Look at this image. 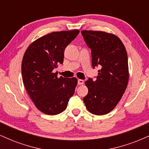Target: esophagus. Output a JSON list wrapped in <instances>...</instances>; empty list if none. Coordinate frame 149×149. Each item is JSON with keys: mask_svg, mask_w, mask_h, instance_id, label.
<instances>
[{"mask_svg": "<svg viewBox=\"0 0 149 149\" xmlns=\"http://www.w3.org/2000/svg\"><path fill=\"white\" fill-rule=\"evenodd\" d=\"M78 85H83L84 84V80L82 79H78Z\"/></svg>", "mask_w": 149, "mask_h": 149, "instance_id": "1", "label": "esophagus"}]
</instances>
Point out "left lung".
Masks as SVG:
<instances>
[{
	"instance_id": "8db88e82",
	"label": "left lung",
	"mask_w": 149,
	"mask_h": 149,
	"mask_svg": "<svg viewBox=\"0 0 149 149\" xmlns=\"http://www.w3.org/2000/svg\"><path fill=\"white\" fill-rule=\"evenodd\" d=\"M91 49L92 67L100 66L97 79L85 81L88 95L83 98L88 111L105 115L116 107L127 88L129 80L127 54L119 38L112 33L82 31Z\"/></svg>"
}]
</instances>
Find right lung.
<instances>
[{
    "mask_svg": "<svg viewBox=\"0 0 149 149\" xmlns=\"http://www.w3.org/2000/svg\"><path fill=\"white\" fill-rule=\"evenodd\" d=\"M78 30L52 32L32 42L26 49L22 63L24 85L39 111L57 115L67 107L78 80L60 78L54 69L64 61V49L76 38Z\"/></svg>",
    "mask_w": 149,
    "mask_h": 149,
    "instance_id": "right-lung-1",
    "label": "right lung"
}]
</instances>
